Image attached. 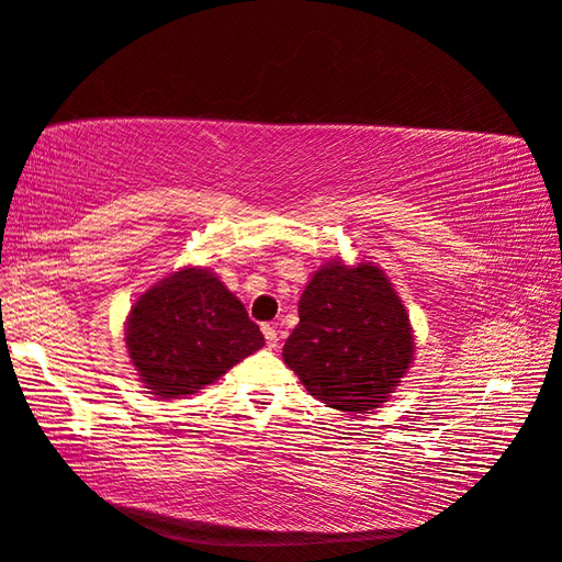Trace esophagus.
I'll use <instances>...</instances> for the list:
<instances>
[{"instance_id":"esophagus-1","label":"esophagus","mask_w":562,"mask_h":562,"mask_svg":"<svg viewBox=\"0 0 562 562\" xmlns=\"http://www.w3.org/2000/svg\"><path fill=\"white\" fill-rule=\"evenodd\" d=\"M261 330H263L266 346H269V348H279V330H276V326H269V323H266V326H263Z\"/></svg>"}]
</instances>
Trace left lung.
Segmentation results:
<instances>
[{
    "label": "left lung",
    "instance_id": "left-lung-1",
    "mask_svg": "<svg viewBox=\"0 0 562 562\" xmlns=\"http://www.w3.org/2000/svg\"><path fill=\"white\" fill-rule=\"evenodd\" d=\"M283 362L313 397L340 412H370L395 392L415 356L409 316L380 266L328 261L299 301Z\"/></svg>",
    "mask_w": 562,
    "mask_h": 562
}]
</instances>
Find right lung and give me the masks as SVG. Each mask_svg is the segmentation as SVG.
<instances>
[{
	"mask_svg": "<svg viewBox=\"0 0 562 562\" xmlns=\"http://www.w3.org/2000/svg\"><path fill=\"white\" fill-rule=\"evenodd\" d=\"M125 346L150 395L177 400L212 385L263 348L244 303L210 269L175 271L147 289L125 323Z\"/></svg>",
	"mask_w": 562,
	"mask_h": 562,
	"instance_id": "add662e5",
	"label": "right lung"
}]
</instances>
